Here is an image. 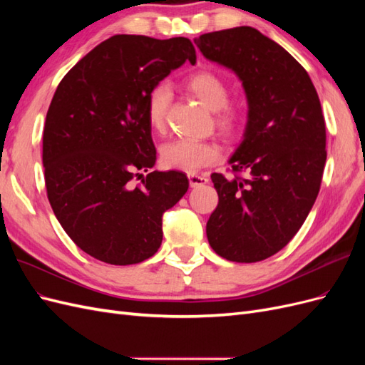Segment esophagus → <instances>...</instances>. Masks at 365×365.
<instances>
[{
	"label": "esophagus",
	"mask_w": 365,
	"mask_h": 365,
	"mask_svg": "<svg viewBox=\"0 0 365 365\" xmlns=\"http://www.w3.org/2000/svg\"><path fill=\"white\" fill-rule=\"evenodd\" d=\"M189 182L192 187H200V185H204L208 182V178L207 176H202V175H196V173H189Z\"/></svg>",
	"instance_id": "34e87169"
}]
</instances>
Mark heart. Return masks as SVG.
<instances>
[{
	"label": "heart",
	"mask_w": 365,
	"mask_h": 365,
	"mask_svg": "<svg viewBox=\"0 0 365 365\" xmlns=\"http://www.w3.org/2000/svg\"><path fill=\"white\" fill-rule=\"evenodd\" d=\"M185 88L197 101L215 111V126L225 137L235 135L244 121V109L240 105L228 101L230 88L219 74L213 71H197L187 77ZM173 98L172 88L168 82H158L152 86L146 98V118L152 130L163 132L165 117ZM220 157V150L210 141L175 140L165 143L160 152L164 168L182 172H196L215 164Z\"/></svg>",
	"instance_id": "1"
}]
</instances>
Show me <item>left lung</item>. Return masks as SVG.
<instances>
[{
    "label": "left lung",
    "mask_w": 365,
    "mask_h": 365,
    "mask_svg": "<svg viewBox=\"0 0 365 365\" xmlns=\"http://www.w3.org/2000/svg\"><path fill=\"white\" fill-rule=\"evenodd\" d=\"M195 43L239 76L248 98L230 175L212 173L219 202L207 237L227 260H264L289 244L318 196L327 157L322 103L302 65L256 29L205 33Z\"/></svg>",
    "instance_id": "obj_1"
}]
</instances>
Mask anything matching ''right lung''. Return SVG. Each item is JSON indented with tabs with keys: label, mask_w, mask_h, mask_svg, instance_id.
<instances>
[{
	"label": "right lung",
	"mask_w": 365,
	"mask_h": 365,
	"mask_svg": "<svg viewBox=\"0 0 365 365\" xmlns=\"http://www.w3.org/2000/svg\"><path fill=\"white\" fill-rule=\"evenodd\" d=\"M185 61L196 62L187 38L115 35L77 62L51 98L42 135L47 197L65 233L97 260L152 257L163 215L189 189L182 172L140 173L157 160L148 94Z\"/></svg>",
	"instance_id": "add662e5"
}]
</instances>
